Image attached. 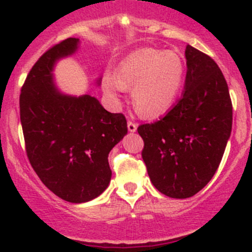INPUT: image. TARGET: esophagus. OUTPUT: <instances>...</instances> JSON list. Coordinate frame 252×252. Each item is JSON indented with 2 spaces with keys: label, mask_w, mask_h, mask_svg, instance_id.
I'll list each match as a JSON object with an SVG mask.
<instances>
[{
  "label": "esophagus",
  "mask_w": 252,
  "mask_h": 252,
  "mask_svg": "<svg viewBox=\"0 0 252 252\" xmlns=\"http://www.w3.org/2000/svg\"><path fill=\"white\" fill-rule=\"evenodd\" d=\"M136 129H138V124L131 121H128V130L130 133H134V131H136Z\"/></svg>",
  "instance_id": "obj_1"
}]
</instances>
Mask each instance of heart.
Segmentation results:
<instances>
[{
  "instance_id": "heart-1",
  "label": "heart",
  "mask_w": 252,
  "mask_h": 252,
  "mask_svg": "<svg viewBox=\"0 0 252 252\" xmlns=\"http://www.w3.org/2000/svg\"><path fill=\"white\" fill-rule=\"evenodd\" d=\"M184 74V63L177 53L145 47L124 57L114 74L106 72L102 88L112 97H117L119 91L131 89L135 110L147 118H156L174 105Z\"/></svg>"
}]
</instances>
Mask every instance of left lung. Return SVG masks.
<instances>
[{"mask_svg": "<svg viewBox=\"0 0 252 252\" xmlns=\"http://www.w3.org/2000/svg\"><path fill=\"white\" fill-rule=\"evenodd\" d=\"M185 58L182 98L163 118L138 128L150 179L173 199L194 196L212 179L233 122L229 90L217 63L190 45Z\"/></svg>", "mask_w": 252, "mask_h": 252, "instance_id": "1", "label": "left lung"}]
</instances>
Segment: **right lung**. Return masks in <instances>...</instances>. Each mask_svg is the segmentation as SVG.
I'll use <instances>...</instances> for the list:
<instances>
[{
  "mask_svg": "<svg viewBox=\"0 0 252 252\" xmlns=\"http://www.w3.org/2000/svg\"><path fill=\"white\" fill-rule=\"evenodd\" d=\"M78 45L79 39L68 37L46 51L32 65L19 97L30 164L53 194L73 204L105 191L112 177L108 154L128 133L122 113L106 111L88 94L77 97L56 88L53 65Z\"/></svg>",
  "mask_w": 252,
  "mask_h": 252,
  "instance_id": "1",
  "label": "right lung"
}]
</instances>
